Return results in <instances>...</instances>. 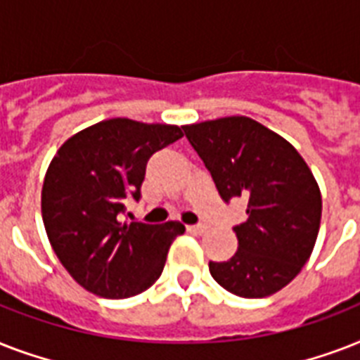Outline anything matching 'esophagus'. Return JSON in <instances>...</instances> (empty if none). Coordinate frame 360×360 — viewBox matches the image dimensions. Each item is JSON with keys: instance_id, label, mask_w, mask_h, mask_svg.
Returning a JSON list of instances; mask_svg holds the SVG:
<instances>
[{"instance_id": "esophagus-1", "label": "esophagus", "mask_w": 360, "mask_h": 360, "mask_svg": "<svg viewBox=\"0 0 360 360\" xmlns=\"http://www.w3.org/2000/svg\"><path fill=\"white\" fill-rule=\"evenodd\" d=\"M207 230V226L205 224H192L188 226V231H194V233H203V231Z\"/></svg>"}]
</instances>
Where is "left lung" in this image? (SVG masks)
<instances>
[{"mask_svg":"<svg viewBox=\"0 0 360 360\" xmlns=\"http://www.w3.org/2000/svg\"><path fill=\"white\" fill-rule=\"evenodd\" d=\"M226 203L246 200L239 248L209 271L233 295L257 299L288 285L312 254L321 192L297 149L262 123L233 115L183 127Z\"/></svg>","mask_w":360,"mask_h":360,"instance_id":"left-lung-1","label":"left lung"}]
</instances>
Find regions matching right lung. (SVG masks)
Listing matches in <instances>:
<instances>
[{
    "mask_svg": "<svg viewBox=\"0 0 360 360\" xmlns=\"http://www.w3.org/2000/svg\"><path fill=\"white\" fill-rule=\"evenodd\" d=\"M183 138L175 124L115 120L80 130L59 147L42 185V220L56 256L72 278L104 299L151 288L181 222L123 224L127 203L140 202L147 160Z\"/></svg>",
    "mask_w": 360,
    "mask_h": 360,
    "instance_id": "add662e5",
    "label": "right lung"
}]
</instances>
